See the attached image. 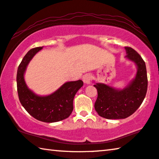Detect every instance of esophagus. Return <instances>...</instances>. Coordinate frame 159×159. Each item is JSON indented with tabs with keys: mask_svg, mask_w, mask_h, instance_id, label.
Instances as JSON below:
<instances>
[{
	"mask_svg": "<svg viewBox=\"0 0 159 159\" xmlns=\"http://www.w3.org/2000/svg\"><path fill=\"white\" fill-rule=\"evenodd\" d=\"M91 75L89 74V73H87V74L84 75L83 76V81H84V84H91Z\"/></svg>",
	"mask_w": 159,
	"mask_h": 159,
	"instance_id": "obj_1",
	"label": "esophagus"
}]
</instances>
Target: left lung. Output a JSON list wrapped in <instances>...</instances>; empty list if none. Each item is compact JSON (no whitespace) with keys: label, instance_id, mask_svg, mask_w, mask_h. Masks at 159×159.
<instances>
[{"label":"left lung","instance_id":"1","mask_svg":"<svg viewBox=\"0 0 159 159\" xmlns=\"http://www.w3.org/2000/svg\"><path fill=\"white\" fill-rule=\"evenodd\" d=\"M128 60L136 66V75L124 89L108 86L102 83L93 85L98 91L94 108L100 116L107 119H123L136 111L145 98L148 87L146 63L141 56L132 48L125 47Z\"/></svg>","mask_w":159,"mask_h":159}]
</instances>
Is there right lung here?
Returning <instances> with one entry per match:
<instances>
[{
	"label": "right lung",
	"mask_w": 159,
	"mask_h": 159,
	"mask_svg": "<svg viewBox=\"0 0 159 159\" xmlns=\"http://www.w3.org/2000/svg\"><path fill=\"white\" fill-rule=\"evenodd\" d=\"M42 48L37 47L30 50L18 66L16 77L18 98L27 112L35 119L46 123L60 121L72 113L73 98L84 83L81 80L66 82L47 96H40L31 91L25 83L24 75L28 63Z\"/></svg>",
	"instance_id": "1"
}]
</instances>
